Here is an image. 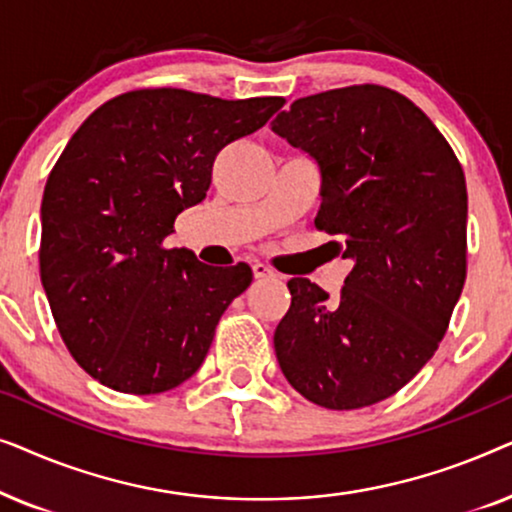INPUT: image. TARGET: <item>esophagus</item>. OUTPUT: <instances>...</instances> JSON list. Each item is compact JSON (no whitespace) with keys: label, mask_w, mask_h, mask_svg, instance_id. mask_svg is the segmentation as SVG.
I'll return each instance as SVG.
<instances>
[{"label":"esophagus","mask_w":512,"mask_h":512,"mask_svg":"<svg viewBox=\"0 0 512 512\" xmlns=\"http://www.w3.org/2000/svg\"><path fill=\"white\" fill-rule=\"evenodd\" d=\"M251 270H254L256 279H275L277 277L275 270H272L270 265H265V263H254V265H251Z\"/></svg>","instance_id":"esophagus-1"}]
</instances>
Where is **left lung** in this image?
I'll use <instances>...</instances> for the list:
<instances>
[{
    "mask_svg": "<svg viewBox=\"0 0 512 512\" xmlns=\"http://www.w3.org/2000/svg\"><path fill=\"white\" fill-rule=\"evenodd\" d=\"M272 132L317 160L314 226L354 261L335 300L291 279L279 368L321 408L380 403L436 354L464 289V170L422 109L375 83L300 97Z\"/></svg>",
    "mask_w": 512,
    "mask_h": 512,
    "instance_id": "left-lung-1",
    "label": "left lung"
}]
</instances>
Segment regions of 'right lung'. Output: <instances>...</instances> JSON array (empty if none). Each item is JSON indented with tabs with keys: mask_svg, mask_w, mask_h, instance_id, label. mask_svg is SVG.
<instances>
[{
	"mask_svg": "<svg viewBox=\"0 0 512 512\" xmlns=\"http://www.w3.org/2000/svg\"><path fill=\"white\" fill-rule=\"evenodd\" d=\"M284 102L130 90L69 139L41 200L39 272L69 354L104 387L163 394L202 366L221 314L254 275L163 242L205 200L219 151Z\"/></svg>",
	"mask_w": 512,
	"mask_h": 512,
	"instance_id": "add662e5",
	"label": "right lung"
}]
</instances>
